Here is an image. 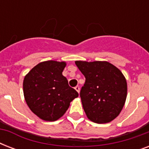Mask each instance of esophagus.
<instances>
[{
	"label": "esophagus",
	"mask_w": 149,
	"mask_h": 149,
	"mask_svg": "<svg viewBox=\"0 0 149 149\" xmlns=\"http://www.w3.org/2000/svg\"><path fill=\"white\" fill-rule=\"evenodd\" d=\"M75 90H76V91H77L78 93H79V86H76V87H75Z\"/></svg>",
	"instance_id": "obj_1"
}]
</instances>
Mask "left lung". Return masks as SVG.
Here are the masks:
<instances>
[{"mask_svg":"<svg viewBox=\"0 0 149 149\" xmlns=\"http://www.w3.org/2000/svg\"><path fill=\"white\" fill-rule=\"evenodd\" d=\"M86 81L80 91L89 120L105 124L115 119L127 98V81L118 68L107 61H76Z\"/></svg>","mask_w":149,"mask_h":149,"instance_id":"left-lung-1","label":"left lung"}]
</instances>
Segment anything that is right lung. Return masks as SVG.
<instances>
[{
  "label": "right lung",
  "mask_w": 149,
  "mask_h": 149,
  "mask_svg": "<svg viewBox=\"0 0 149 149\" xmlns=\"http://www.w3.org/2000/svg\"><path fill=\"white\" fill-rule=\"evenodd\" d=\"M65 62L39 63L24 78L23 92L27 105L42 120L55 121L64 115L78 93L63 75Z\"/></svg>",
  "instance_id": "1"
}]
</instances>
